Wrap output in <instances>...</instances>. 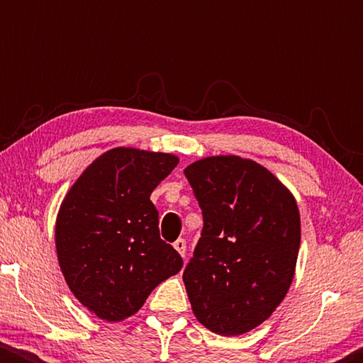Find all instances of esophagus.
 Masks as SVG:
<instances>
[{
  "instance_id": "1",
  "label": "esophagus",
  "mask_w": 363,
  "mask_h": 363,
  "mask_svg": "<svg viewBox=\"0 0 363 363\" xmlns=\"http://www.w3.org/2000/svg\"><path fill=\"white\" fill-rule=\"evenodd\" d=\"M173 247H175V250L180 252L182 257L185 256V252H186V242H185V240H177L175 242H173Z\"/></svg>"
}]
</instances>
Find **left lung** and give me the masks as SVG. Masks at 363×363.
<instances>
[{"instance_id": "1", "label": "left lung", "mask_w": 363, "mask_h": 363, "mask_svg": "<svg viewBox=\"0 0 363 363\" xmlns=\"http://www.w3.org/2000/svg\"><path fill=\"white\" fill-rule=\"evenodd\" d=\"M185 175L205 221L183 272L193 314L215 334H246L276 311L294 279L297 201L266 167L238 155L205 157Z\"/></svg>"}]
</instances>
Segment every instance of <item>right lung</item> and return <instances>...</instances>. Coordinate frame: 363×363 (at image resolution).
Instances as JSON below:
<instances>
[{"mask_svg": "<svg viewBox=\"0 0 363 363\" xmlns=\"http://www.w3.org/2000/svg\"><path fill=\"white\" fill-rule=\"evenodd\" d=\"M173 153L116 147L74 182L54 228L57 261L74 297L107 322L137 314L183 259L160 240L150 201L178 165Z\"/></svg>", "mask_w": 363, "mask_h": 363, "instance_id": "right-lung-1", "label": "right lung"}]
</instances>
